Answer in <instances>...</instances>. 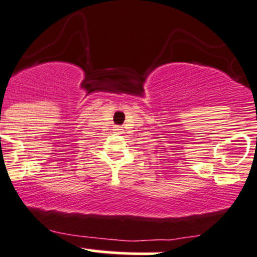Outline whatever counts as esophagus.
I'll return each instance as SVG.
<instances>
[{
    "instance_id": "1",
    "label": "esophagus",
    "mask_w": 257,
    "mask_h": 257,
    "mask_svg": "<svg viewBox=\"0 0 257 257\" xmlns=\"http://www.w3.org/2000/svg\"><path fill=\"white\" fill-rule=\"evenodd\" d=\"M121 130H122V128H121L120 126H116V127H115V131H121Z\"/></svg>"
}]
</instances>
